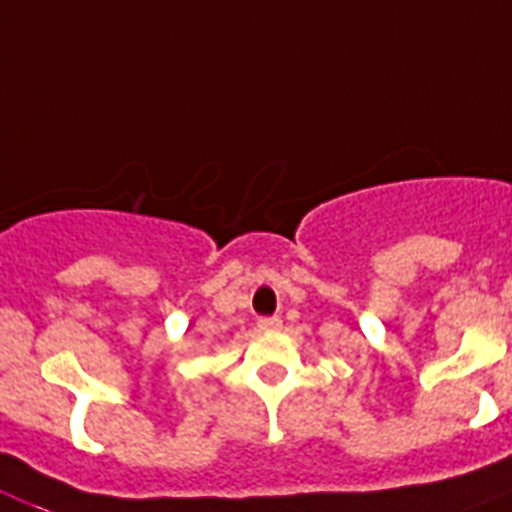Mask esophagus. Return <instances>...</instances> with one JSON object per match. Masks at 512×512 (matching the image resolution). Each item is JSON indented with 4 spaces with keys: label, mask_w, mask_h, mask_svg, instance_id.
<instances>
[{
    "label": "esophagus",
    "mask_w": 512,
    "mask_h": 512,
    "mask_svg": "<svg viewBox=\"0 0 512 512\" xmlns=\"http://www.w3.org/2000/svg\"><path fill=\"white\" fill-rule=\"evenodd\" d=\"M281 326H284V323H281V318H276V315H273V318H260V321H257V328H260V331H278Z\"/></svg>",
    "instance_id": "34e87169"
}]
</instances>
